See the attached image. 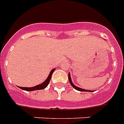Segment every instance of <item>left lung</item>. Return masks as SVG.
I'll return each mask as SVG.
<instances>
[{
  "instance_id": "left-lung-1",
  "label": "left lung",
  "mask_w": 124,
  "mask_h": 124,
  "mask_svg": "<svg viewBox=\"0 0 124 124\" xmlns=\"http://www.w3.org/2000/svg\"><path fill=\"white\" fill-rule=\"evenodd\" d=\"M68 78H69V81L70 84L71 85V86L74 88V89H76V90H78V91H81V92H93V90H85V89H83V88H79V87H78V86H76V85H74L72 83V80H71V75H70V73H69L68 74Z\"/></svg>"
}]
</instances>
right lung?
Here are the masks:
<instances>
[{
  "mask_svg": "<svg viewBox=\"0 0 124 124\" xmlns=\"http://www.w3.org/2000/svg\"><path fill=\"white\" fill-rule=\"evenodd\" d=\"M55 70V69H52V71H50V74H49L48 78H46V80L42 83H41V84H39V85L32 86V87H22V86H18V87L20 88H21V89H22V90H25V91H34V90H42V89H44V88H45L46 86H48L49 83H50V79H51V78H52V75Z\"/></svg>",
  "mask_w": 124,
  "mask_h": 124,
  "instance_id": "right-lung-1",
  "label": "right lung"
}]
</instances>
